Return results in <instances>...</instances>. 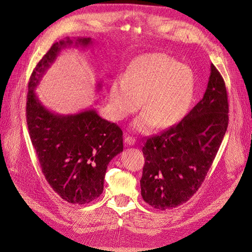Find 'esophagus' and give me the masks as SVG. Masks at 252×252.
<instances>
[{"label": "esophagus", "mask_w": 252, "mask_h": 252, "mask_svg": "<svg viewBox=\"0 0 252 252\" xmlns=\"http://www.w3.org/2000/svg\"><path fill=\"white\" fill-rule=\"evenodd\" d=\"M124 142L127 146H133V145L135 144V139L132 138V136H130V135H126L124 139Z\"/></svg>", "instance_id": "34e87169"}]
</instances>
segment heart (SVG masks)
I'll return each instance as SVG.
<instances>
[{
  "label": "heart",
  "mask_w": 252,
  "mask_h": 252,
  "mask_svg": "<svg viewBox=\"0 0 252 252\" xmlns=\"http://www.w3.org/2000/svg\"><path fill=\"white\" fill-rule=\"evenodd\" d=\"M196 78L186 64L161 52L133 59L123 78L114 79L109 87L110 112L122 121L139 109L144 112L133 121L138 131L168 128L186 117L194 101Z\"/></svg>",
  "instance_id": "1"
}]
</instances>
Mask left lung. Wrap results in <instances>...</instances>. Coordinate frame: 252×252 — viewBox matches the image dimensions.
Returning <instances> with one entry per match:
<instances>
[{"label": "left lung", "instance_id": "1", "mask_svg": "<svg viewBox=\"0 0 252 252\" xmlns=\"http://www.w3.org/2000/svg\"><path fill=\"white\" fill-rule=\"evenodd\" d=\"M225 83L210 66L207 89L178 125L148 139L143 147V200L159 210L187 202L200 188L228 126Z\"/></svg>", "mask_w": 252, "mask_h": 252}]
</instances>
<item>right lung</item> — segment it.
I'll list each match as a JSON object with an SVG mask.
<instances>
[{"label":"right lung","mask_w":252,"mask_h":252,"mask_svg":"<svg viewBox=\"0 0 252 252\" xmlns=\"http://www.w3.org/2000/svg\"><path fill=\"white\" fill-rule=\"evenodd\" d=\"M93 43L90 37H65L53 44L30 77L26 104L30 139L45 179L63 200L79 205L103 192L107 166L123 151V131L94 108L73 114L50 111L34 90L61 51L71 46L86 48Z\"/></svg>","instance_id":"right-lung-1"}]
</instances>
